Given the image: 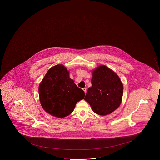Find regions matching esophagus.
I'll return each mask as SVG.
<instances>
[{
  "label": "esophagus",
  "mask_w": 160,
  "mask_h": 160,
  "mask_svg": "<svg viewBox=\"0 0 160 160\" xmlns=\"http://www.w3.org/2000/svg\"><path fill=\"white\" fill-rule=\"evenodd\" d=\"M83 90L84 91L85 93H87V88H83Z\"/></svg>",
  "instance_id": "esophagus-1"
}]
</instances>
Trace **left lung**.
Instances as JSON below:
<instances>
[{"label": "left lung", "instance_id": "obj_1", "mask_svg": "<svg viewBox=\"0 0 160 160\" xmlns=\"http://www.w3.org/2000/svg\"><path fill=\"white\" fill-rule=\"evenodd\" d=\"M92 87L84 100L98 115L105 116L117 109L122 100L123 85L119 76L105 65L92 70Z\"/></svg>", "mask_w": 160, "mask_h": 160}]
</instances>
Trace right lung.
Masks as SVG:
<instances>
[{"label": "right lung", "mask_w": 160, "mask_h": 160, "mask_svg": "<svg viewBox=\"0 0 160 160\" xmlns=\"http://www.w3.org/2000/svg\"><path fill=\"white\" fill-rule=\"evenodd\" d=\"M39 101L48 114L58 118L70 115L85 93L69 77V72L62 64L50 68L39 85Z\"/></svg>", "instance_id": "add662e5"}]
</instances>
